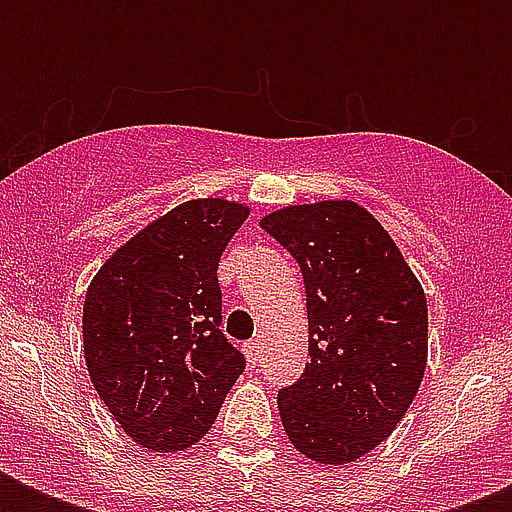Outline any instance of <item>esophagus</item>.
Instances as JSON below:
<instances>
[{
	"mask_svg": "<svg viewBox=\"0 0 512 512\" xmlns=\"http://www.w3.org/2000/svg\"><path fill=\"white\" fill-rule=\"evenodd\" d=\"M241 350H244V356H247L249 364H257V358H260V353H257V342L249 340L241 345Z\"/></svg>",
	"mask_w": 512,
	"mask_h": 512,
	"instance_id": "1",
	"label": "esophagus"
}]
</instances>
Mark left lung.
I'll use <instances>...</instances> for the list:
<instances>
[{"label": "left lung", "instance_id": "1", "mask_svg": "<svg viewBox=\"0 0 512 512\" xmlns=\"http://www.w3.org/2000/svg\"><path fill=\"white\" fill-rule=\"evenodd\" d=\"M305 279L303 377L279 393L289 444L319 465H350L396 430L428 364L420 279L358 201L289 204L260 220Z\"/></svg>", "mask_w": 512, "mask_h": 512}]
</instances>
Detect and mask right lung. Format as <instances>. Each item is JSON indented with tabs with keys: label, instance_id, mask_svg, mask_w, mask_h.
<instances>
[{
	"label": "right lung",
	"instance_id": "right-lung-1",
	"mask_svg": "<svg viewBox=\"0 0 512 512\" xmlns=\"http://www.w3.org/2000/svg\"><path fill=\"white\" fill-rule=\"evenodd\" d=\"M247 215V204L220 196L183 201L124 241L87 287V372L148 452L201 441L244 372V356L217 329V263Z\"/></svg>",
	"mask_w": 512,
	"mask_h": 512
}]
</instances>
